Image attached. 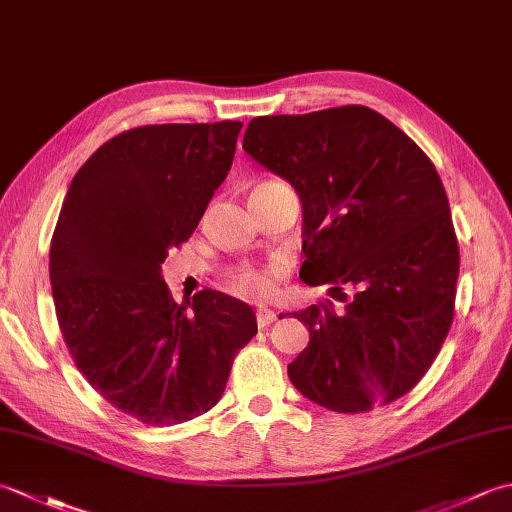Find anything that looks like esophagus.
Returning <instances> with one entry per match:
<instances>
[{"label":"esophagus","mask_w":512,"mask_h":512,"mask_svg":"<svg viewBox=\"0 0 512 512\" xmlns=\"http://www.w3.org/2000/svg\"><path fill=\"white\" fill-rule=\"evenodd\" d=\"M255 317H257L259 328H266V325L277 321V312L270 310V308H257L255 310Z\"/></svg>","instance_id":"esophagus-1"}]
</instances>
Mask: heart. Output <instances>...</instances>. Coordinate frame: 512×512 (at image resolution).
Listing matches in <instances>:
<instances>
[{"instance_id":"b5f03b06","label":"heart","mask_w":512,"mask_h":512,"mask_svg":"<svg viewBox=\"0 0 512 512\" xmlns=\"http://www.w3.org/2000/svg\"><path fill=\"white\" fill-rule=\"evenodd\" d=\"M259 187H262V184H259ZM273 288H275V275L264 268L239 266L226 275V290L246 301H262L270 295V292H273Z\"/></svg>"}]
</instances>
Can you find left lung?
Here are the masks:
<instances>
[{
  "mask_svg": "<svg viewBox=\"0 0 512 512\" xmlns=\"http://www.w3.org/2000/svg\"><path fill=\"white\" fill-rule=\"evenodd\" d=\"M242 147L299 193V277L330 284L345 303L295 312L310 343L288 365L292 385L339 413L409 394L451 330L460 273L449 198L429 156L365 105L257 116Z\"/></svg>",
  "mask_w": 512,
  "mask_h": 512,
  "instance_id": "left-lung-1",
  "label": "left lung"
}]
</instances>
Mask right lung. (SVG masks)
Wrapping results in <instances>:
<instances>
[{
  "label": "right lung",
  "mask_w": 512,
  "mask_h": 512,
  "mask_svg": "<svg viewBox=\"0 0 512 512\" xmlns=\"http://www.w3.org/2000/svg\"><path fill=\"white\" fill-rule=\"evenodd\" d=\"M239 121L134 127L76 171L50 242L59 330L94 391L149 427L217 405L255 312L215 290L176 303L160 266L231 171Z\"/></svg>",
  "instance_id": "add662e5"
}]
</instances>
